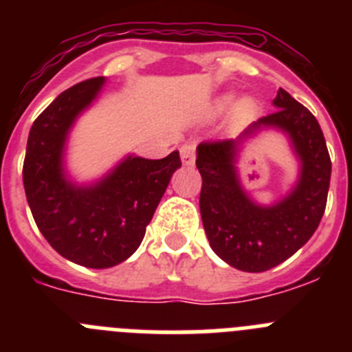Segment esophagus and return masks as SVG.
<instances>
[{
  "label": "esophagus",
  "mask_w": 352,
  "mask_h": 352,
  "mask_svg": "<svg viewBox=\"0 0 352 352\" xmlns=\"http://www.w3.org/2000/svg\"><path fill=\"white\" fill-rule=\"evenodd\" d=\"M179 153H182V162L185 166H192L195 160V144L192 142H186L179 148Z\"/></svg>",
  "instance_id": "esophagus-1"
}]
</instances>
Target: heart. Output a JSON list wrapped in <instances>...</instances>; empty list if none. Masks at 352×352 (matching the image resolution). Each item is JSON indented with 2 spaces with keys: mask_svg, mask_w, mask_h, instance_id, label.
<instances>
[{
  "mask_svg": "<svg viewBox=\"0 0 352 352\" xmlns=\"http://www.w3.org/2000/svg\"><path fill=\"white\" fill-rule=\"evenodd\" d=\"M231 104H232V96L231 95L222 96V98L219 100V107H222V109L229 107ZM252 111H254V102H252L250 98H245V100H241L238 104V113L239 114H250Z\"/></svg>",
  "mask_w": 352,
  "mask_h": 352,
  "instance_id": "obj_1",
  "label": "heart"
}]
</instances>
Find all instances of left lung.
<instances>
[{
	"label": "left lung",
	"mask_w": 352,
	"mask_h": 352,
	"mask_svg": "<svg viewBox=\"0 0 352 352\" xmlns=\"http://www.w3.org/2000/svg\"><path fill=\"white\" fill-rule=\"evenodd\" d=\"M273 105L275 113L252 123L238 139L201 142L195 158L203 178L199 208L210 247L232 268L248 273L275 268L312 238L324 214L331 178V160L316 116L282 88ZM266 128L284 131L302 164L297 185L270 207L251 201L235 170L241 144Z\"/></svg>",
	"instance_id": "8db88e82"
}]
</instances>
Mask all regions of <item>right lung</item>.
<instances>
[{"instance_id":"obj_1","label":"right lung","mask_w":352,"mask_h":352,"mask_svg":"<svg viewBox=\"0 0 352 352\" xmlns=\"http://www.w3.org/2000/svg\"><path fill=\"white\" fill-rule=\"evenodd\" d=\"M104 82L95 77L72 86L36 118L23 167L28 204L43 238L65 259L95 270L116 266L138 250L170 176L182 167L178 151L160 160L129 155L91 185L68 179V132Z\"/></svg>"}]
</instances>
